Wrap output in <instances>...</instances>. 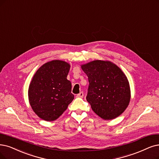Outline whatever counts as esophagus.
Wrapping results in <instances>:
<instances>
[{
    "mask_svg": "<svg viewBox=\"0 0 159 159\" xmlns=\"http://www.w3.org/2000/svg\"><path fill=\"white\" fill-rule=\"evenodd\" d=\"M83 96H84V93L83 92H80L79 93H78L77 95H76V97H78V98H83Z\"/></svg>",
    "mask_w": 159,
    "mask_h": 159,
    "instance_id": "1",
    "label": "esophagus"
}]
</instances>
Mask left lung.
<instances>
[{
    "label": "left lung",
    "mask_w": 159,
    "mask_h": 159,
    "mask_svg": "<svg viewBox=\"0 0 159 159\" xmlns=\"http://www.w3.org/2000/svg\"><path fill=\"white\" fill-rule=\"evenodd\" d=\"M89 77L86 100L92 109L104 120L121 115L130 100V90L126 75L110 61L96 60L82 66Z\"/></svg>",
    "instance_id": "1"
}]
</instances>
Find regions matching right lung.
<instances>
[{"label":"right lung","mask_w":159,"mask_h":159,"mask_svg":"<svg viewBox=\"0 0 159 159\" xmlns=\"http://www.w3.org/2000/svg\"><path fill=\"white\" fill-rule=\"evenodd\" d=\"M69 64L54 60L44 64L33 76L29 88L31 106L40 119L53 121L72 102L71 83L67 79Z\"/></svg>","instance_id":"1"}]
</instances>
